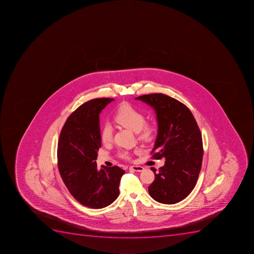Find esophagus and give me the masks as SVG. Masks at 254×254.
Masks as SVG:
<instances>
[{"instance_id": "obj_1", "label": "esophagus", "mask_w": 254, "mask_h": 254, "mask_svg": "<svg viewBox=\"0 0 254 254\" xmlns=\"http://www.w3.org/2000/svg\"><path fill=\"white\" fill-rule=\"evenodd\" d=\"M129 171H136V172H141L144 171V167L140 166H132L129 167Z\"/></svg>"}]
</instances>
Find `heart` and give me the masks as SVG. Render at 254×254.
Wrapping results in <instances>:
<instances>
[{"label": "heart", "instance_id": "obj_1", "mask_svg": "<svg viewBox=\"0 0 254 254\" xmlns=\"http://www.w3.org/2000/svg\"><path fill=\"white\" fill-rule=\"evenodd\" d=\"M114 120L118 124L125 128L138 132L139 136L145 140L151 138L155 132V127L151 124H145V116L142 112L135 109L128 104H124L120 107L114 115ZM113 128L109 124H105L100 132V138L104 143L111 141L113 138ZM120 157L129 159L130 154L127 151H122Z\"/></svg>", "mask_w": 254, "mask_h": 254}]
</instances>
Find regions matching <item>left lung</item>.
<instances>
[{
  "instance_id": "8db88e82",
  "label": "left lung",
  "mask_w": 254,
  "mask_h": 254,
  "mask_svg": "<svg viewBox=\"0 0 254 254\" xmlns=\"http://www.w3.org/2000/svg\"><path fill=\"white\" fill-rule=\"evenodd\" d=\"M154 109L158 136L151 153L154 159L165 158L155 179L149 186V195L165 204H174L190 194L196 184L202 166V135L190 109L175 98L162 93L135 98Z\"/></svg>"
}]
</instances>
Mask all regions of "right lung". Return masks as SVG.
I'll use <instances>...</instances> for the list:
<instances>
[{
    "label": "right lung",
    "mask_w": 254,
    "mask_h": 254,
    "mask_svg": "<svg viewBox=\"0 0 254 254\" xmlns=\"http://www.w3.org/2000/svg\"><path fill=\"white\" fill-rule=\"evenodd\" d=\"M111 98L84 103L66 120L58 143V167L63 181L79 203L90 208L107 207L119 195L125 171L115 166L97 169L101 147L100 113Z\"/></svg>",
    "instance_id": "add662e5"
}]
</instances>
